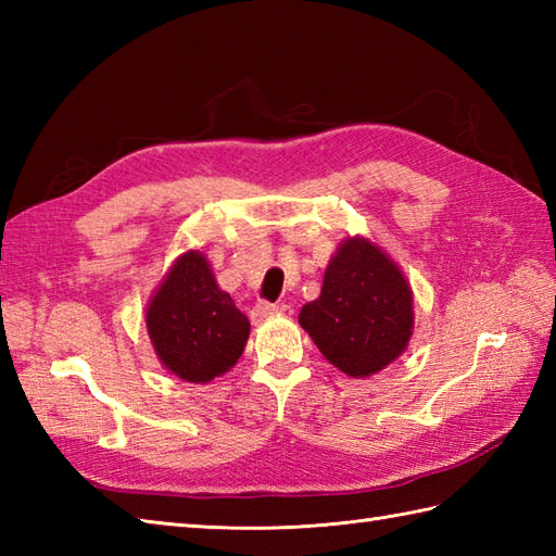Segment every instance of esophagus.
<instances>
[{
    "instance_id": "obj_1",
    "label": "esophagus",
    "mask_w": 556,
    "mask_h": 556,
    "mask_svg": "<svg viewBox=\"0 0 556 556\" xmlns=\"http://www.w3.org/2000/svg\"><path fill=\"white\" fill-rule=\"evenodd\" d=\"M287 311V305L285 303H269V301H260L255 308L251 311V320L257 325V323H263V320H267V317H271V315H279V313H285Z\"/></svg>"
}]
</instances>
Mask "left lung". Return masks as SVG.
<instances>
[{"label":"left lung","mask_w":556,"mask_h":556,"mask_svg":"<svg viewBox=\"0 0 556 556\" xmlns=\"http://www.w3.org/2000/svg\"><path fill=\"white\" fill-rule=\"evenodd\" d=\"M299 323L334 368L368 377L408 346L410 289L380 248L346 239L325 269L320 299L303 305Z\"/></svg>","instance_id":"8db88e82"}]
</instances>
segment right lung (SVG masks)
I'll use <instances>...</instances> for the list:
<instances>
[{
    "label": "right lung",
    "mask_w": 556,
    "mask_h": 556,
    "mask_svg": "<svg viewBox=\"0 0 556 556\" xmlns=\"http://www.w3.org/2000/svg\"><path fill=\"white\" fill-rule=\"evenodd\" d=\"M148 332L164 368L210 382L241 358L251 323L222 291L205 255H181L148 305Z\"/></svg>",
    "instance_id": "obj_1"
}]
</instances>
